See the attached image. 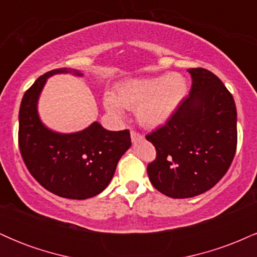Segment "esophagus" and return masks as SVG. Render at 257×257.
Segmentation results:
<instances>
[{
	"label": "esophagus",
	"mask_w": 257,
	"mask_h": 257,
	"mask_svg": "<svg viewBox=\"0 0 257 257\" xmlns=\"http://www.w3.org/2000/svg\"><path fill=\"white\" fill-rule=\"evenodd\" d=\"M131 138H132L133 143H137V141L143 140L144 135L140 134V133L137 132V131H132V132H131Z\"/></svg>",
	"instance_id": "34e87169"
}]
</instances>
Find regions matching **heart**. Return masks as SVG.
Wrapping results in <instances>:
<instances>
[{
	"label": "heart",
	"mask_w": 257,
	"mask_h": 257,
	"mask_svg": "<svg viewBox=\"0 0 257 257\" xmlns=\"http://www.w3.org/2000/svg\"><path fill=\"white\" fill-rule=\"evenodd\" d=\"M186 93L187 82L180 73L132 78L117 85L114 96H105V106L116 116H122V107L135 108L141 124L158 126L173 116Z\"/></svg>",
	"instance_id": "1"
}]
</instances>
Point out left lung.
Instances as JSON below:
<instances>
[{
    "mask_svg": "<svg viewBox=\"0 0 257 257\" xmlns=\"http://www.w3.org/2000/svg\"><path fill=\"white\" fill-rule=\"evenodd\" d=\"M190 95L146 135L156 149L147 166L153 187L172 198H190L214 187L237 150V110L232 94L209 70L188 69Z\"/></svg>",
    "mask_w": 257,
    "mask_h": 257,
    "instance_id": "1",
    "label": "left lung"
}]
</instances>
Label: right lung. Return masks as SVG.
Instances as JSON below:
<instances>
[{
	"mask_svg": "<svg viewBox=\"0 0 257 257\" xmlns=\"http://www.w3.org/2000/svg\"><path fill=\"white\" fill-rule=\"evenodd\" d=\"M58 72L69 70L44 73L25 91L19 110V150L29 172L46 190L64 198L87 199L110 184L119 158L132 145L131 133L106 131L98 122L73 134L47 129L38 118L37 100L47 78Z\"/></svg>",
	"mask_w": 257,
	"mask_h": 257,
	"instance_id": "right-lung-1",
	"label": "right lung"
}]
</instances>
